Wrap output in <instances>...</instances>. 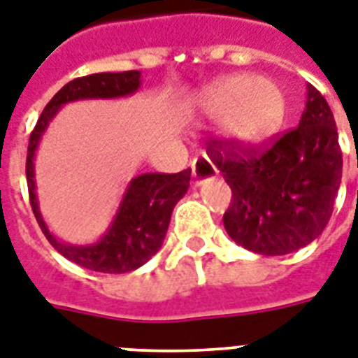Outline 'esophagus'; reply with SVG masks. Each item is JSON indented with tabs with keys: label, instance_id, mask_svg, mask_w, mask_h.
I'll return each instance as SVG.
<instances>
[{
	"label": "esophagus",
	"instance_id": "obj_1",
	"mask_svg": "<svg viewBox=\"0 0 358 358\" xmlns=\"http://www.w3.org/2000/svg\"><path fill=\"white\" fill-rule=\"evenodd\" d=\"M191 169H193V180L196 185L206 182V180L213 178L215 174H217L215 165L208 158H196L193 162V165H191Z\"/></svg>",
	"mask_w": 358,
	"mask_h": 358
}]
</instances>
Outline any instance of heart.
<instances>
[{
    "mask_svg": "<svg viewBox=\"0 0 358 358\" xmlns=\"http://www.w3.org/2000/svg\"><path fill=\"white\" fill-rule=\"evenodd\" d=\"M199 106L208 115H220L222 138L239 147L257 145L283 123L287 101L274 80L229 75L208 84L199 94Z\"/></svg>",
    "mask_w": 358,
    "mask_h": 358,
    "instance_id": "heart-1",
    "label": "heart"
}]
</instances>
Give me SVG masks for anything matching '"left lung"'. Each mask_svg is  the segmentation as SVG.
<instances>
[{"label":"left lung","mask_w":358,"mask_h":358,"mask_svg":"<svg viewBox=\"0 0 358 358\" xmlns=\"http://www.w3.org/2000/svg\"><path fill=\"white\" fill-rule=\"evenodd\" d=\"M208 154L234 193L222 220L243 248L290 254L313 243L329 222L342 180V150L333 112L313 84H307L298 129L266 149L213 139Z\"/></svg>","instance_id":"8db88e82"}]
</instances>
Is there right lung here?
Wrapping results in <instances>:
<instances>
[{
	"instance_id": "1",
	"label": "right lung",
	"mask_w": 358,
	"mask_h": 358,
	"mask_svg": "<svg viewBox=\"0 0 358 358\" xmlns=\"http://www.w3.org/2000/svg\"><path fill=\"white\" fill-rule=\"evenodd\" d=\"M139 86H141L139 71L94 73L75 78L62 90H58L55 97L49 101L29 138L27 165H25L29 199L43 235L66 259L73 261L78 266L104 272V274L132 272L147 263L162 248L174 206L187 193L191 169L176 174L145 173L132 178L106 234L94 245H68L49 231L38 208L34 154L43 132L64 104L84 101V99L127 97L136 94Z\"/></svg>"
}]
</instances>
